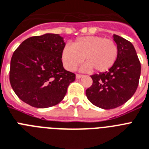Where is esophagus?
I'll return each instance as SVG.
<instances>
[{
    "instance_id": "1",
    "label": "esophagus",
    "mask_w": 149,
    "mask_h": 149,
    "mask_svg": "<svg viewBox=\"0 0 149 149\" xmlns=\"http://www.w3.org/2000/svg\"><path fill=\"white\" fill-rule=\"evenodd\" d=\"M81 77L82 75L81 74H76V78H77V79H79V78H81Z\"/></svg>"
}]
</instances>
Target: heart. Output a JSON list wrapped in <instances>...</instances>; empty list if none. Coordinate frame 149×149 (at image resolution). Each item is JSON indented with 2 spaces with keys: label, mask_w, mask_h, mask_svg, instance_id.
<instances>
[{
  "label": "heart",
  "mask_w": 149,
  "mask_h": 149,
  "mask_svg": "<svg viewBox=\"0 0 149 149\" xmlns=\"http://www.w3.org/2000/svg\"><path fill=\"white\" fill-rule=\"evenodd\" d=\"M118 55V46L113 39L87 36L77 38L72 45H66L61 52V60L69 71H74L84 60L82 70L104 72L115 65Z\"/></svg>",
  "instance_id": "obj_1"
}]
</instances>
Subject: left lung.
<instances>
[{
    "label": "left lung",
    "mask_w": 149,
    "mask_h": 149,
    "mask_svg": "<svg viewBox=\"0 0 149 149\" xmlns=\"http://www.w3.org/2000/svg\"><path fill=\"white\" fill-rule=\"evenodd\" d=\"M119 49L116 63L108 72L91 75L93 84L86 90L89 101L98 107L110 110L127 102L138 88L141 64L130 41L113 36Z\"/></svg>",
    "instance_id": "8db88e82"
}]
</instances>
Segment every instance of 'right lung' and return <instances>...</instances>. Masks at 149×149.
I'll return each mask as SVG.
<instances>
[{"instance_id":"right-lung-1","label":"right lung","mask_w":149,"mask_h":149,"mask_svg":"<svg viewBox=\"0 0 149 149\" xmlns=\"http://www.w3.org/2000/svg\"><path fill=\"white\" fill-rule=\"evenodd\" d=\"M65 46L58 34L32 36L22 42L10 60V82L19 99L37 108L57 105L64 99L75 74L63 68Z\"/></svg>"}]
</instances>
